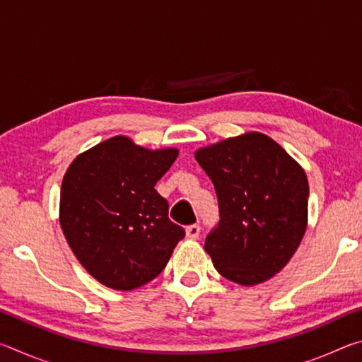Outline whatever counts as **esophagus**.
Masks as SVG:
<instances>
[{
    "label": "esophagus",
    "mask_w": 362,
    "mask_h": 362,
    "mask_svg": "<svg viewBox=\"0 0 362 362\" xmlns=\"http://www.w3.org/2000/svg\"><path fill=\"white\" fill-rule=\"evenodd\" d=\"M199 231H201L199 225H196V223L189 225V226H187V238L188 240H198Z\"/></svg>",
    "instance_id": "obj_1"
}]
</instances>
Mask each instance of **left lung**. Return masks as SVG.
Here are the masks:
<instances>
[{"label":"left lung","mask_w":362,"mask_h":362,"mask_svg":"<svg viewBox=\"0 0 362 362\" xmlns=\"http://www.w3.org/2000/svg\"><path fill=\"white\" fill-rule=\"evenodd\" d=\"M218 199L204 249L223 278L254 286L296 254L306 230L308 180L284 148L259 132L196 151Z\"/></svg>","instance_id":"8db88e82"}]
</instances>
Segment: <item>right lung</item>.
I'll return each instance as SVG.
<instances>
[{"mask_svg":"<svg viewBox=\"0 0 362 362\" xmlns=\"http://www.w3.org/2000/svg\"><path fill=\"white\" fill-rule=\"evenodd\" d=\"M177 155L118 136L70 164L60 192V226L79 263L103 286L132 291L155 279L185 236L155 189Z\"/></svg>","mask_w":362,"mask_h":362,"instance_id":"1","label":"right lung"}]
</instances>
